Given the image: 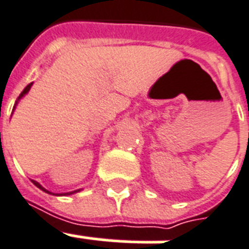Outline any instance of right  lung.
Listing matches in <instances>:
<instances>
[{
    "mask_svg": "<svg viewBox=\"0 0 249 249\" xmlns=\"http://www.w3.org/2000/svg\"><path fill=\"white\" fill-rule=\"evenodd\" d=\"M31 86H32V83H30V85H27V86H26V89H24V90L22 91V92H20V95H19L18 100H19V99H22V98H23L24 95L27 94L28 91H30V89H31ZM18 100H17V102H15V106H17V103H18ZM15 106H14V109H15ZM32 183L35 184V185H36V187H37V188H40V189H41V191H43V192L49 193V195H52V192H49V191H47V189H45V188L41 187L40 184L37 183V181H35V180H32ZM77 192H79V189H78V191H73V192L64 193V196H66V195H73V193H77ZM57 196H62V195H57Z\"/></svg>",
    "mask_w": 249,
    "mask_h": 249,
    "instance_id": "add662e5",
    "label": "right lung"
}]
</instances>
